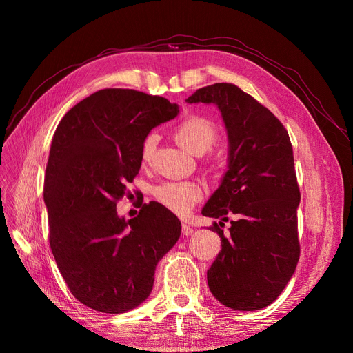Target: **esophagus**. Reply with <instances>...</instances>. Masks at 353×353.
<instances>
[{"label":"esophagus","instance_id":"34e87169","mask_svg":"<svg viewBox=\"0 0 353 353\" xmlns=\"http://www.w3.org/2000/svg\"><path fill=\"white\" fill-rule=\"evenodd\" d=\"M193 229L190 228V226H188V225H181V233H183V236H190V234H193Z\"/></svg>","mask_w":353,"mask_h":353}]
</instances>
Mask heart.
<instances>
[{
  "instance_id": "heart-1",
  "label": "heart",
  "mask_w": 353,
  "mask_h": 353,
  "mask_svg": "<svg viewBox=\"0 0 353 353\" xmlns=\"http://www.w3.org/2000/svg\"><path fill=\"white\" fill-rule=\"evenodd\" d=\"M176 141L194 156L208 153L219 140V132L214 123L206 117L192 116L184 119L174 128ZM156 134H147L141 144V159L148 161L153 156ZM157 203L176 214H186L201 199L203 190L196 181H164L153 189Z\"/></svg>"
}]
</instances>
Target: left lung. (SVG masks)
<instances>
[{
    "mask_svg": "<svg viewBox=\"0 0 353 353\" xmlns=\"http://www.w3.org/2000/svg\"><path fill=\"white\" fill-rule=\"evenodd\" d=\"M189 104H214L229 139L228 172L201 214L220 219L210 230L221 250L208 270L212 294L234 310H259L282 293L294 273L301 248V193L293 148L283 124L234 84L199 88ZM231 219L228 234L219 229Z\"/></svg>",
    "mask_w": 353,
    "mask_h": 353,
    "instance_id": "8db88e82",
    "label": "left lung"
}]
</instances>
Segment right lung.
I'll list each match as a JSON object with an SVG mask.
<instances>
[{
	"label": "right lung",
	"mask_w": 353,
	"mask_h": 353,
	"mask_svg": "<svg viewBox=\"0 0 353 353\" xmlns=\"http://www.w3.org/2000/svg\"><path fill=\"white\" fill-rule=\"evenodd\" d=\"M177 114L164 97L104 88L55 130L44 180L50 248L74 298L91 309L119 314L143 303L180 237V220L157 201L130 220L116 210L139 174L143 140Z\"/></svg>",
	"instance_id": "right-lung-1"
}]
</instances>
